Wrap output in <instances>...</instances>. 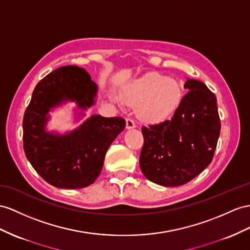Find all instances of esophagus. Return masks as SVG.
Here are the masks:
<instances>
[{"instance_id":"obj_1","label":"esophagus","mask_w":250,"mask_h":250,"mask_svg":"<svg viewBox=\"0 0 250 250\" xmlns=\"http://www.w3.org/2000/svg\"><path fill=\"white\" fill-rule=\"evenodd\" d=\"M125 126L126 129H133V127H135V121H134L132 118H126L125 119Z\"/></svg>"}]
</instances>
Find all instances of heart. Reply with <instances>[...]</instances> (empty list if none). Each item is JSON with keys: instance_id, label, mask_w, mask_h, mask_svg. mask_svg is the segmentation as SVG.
I'll return each mask as SVG.
<instances>
[{"instance_id": "1", "label": "heart", "mask_w": 250, "mask_h": 250, "mask_svg": "<svg viewBox=\"0 0 250 250\" xmlns=\"http://www.w3.org/2000/svg\"><path fill=\"white\" fill-rule=\"evenodd\" d=\"M183 88L176 80L159 73H148L130 82L121 100L135 104V115L146 124H159L173 116L183 100Z\"/></svg>"}]
</instances>
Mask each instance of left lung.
<instances>
[{"instance_id":"1","label":"left lung","mask_w":250,"mask_h":250,"mask_svg":"<svg viewBox=\"0 0 250 250\" xmlns=\"http://www.w3.org/2000/svg\"><path fill=\"white\" fill-rule=\"evenodd\" d=\"M184 87L188 92L170 120L142 127L140 169L149 181L166 187L187 184L206 169L221 132L215 95L194 79Z\"/></svg>"}]
</instances>
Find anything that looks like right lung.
<instances>
[{
  "label": "right lung",
  "mask_w": 250,
  "mask_h": 250,
  "mask_svg": "<svg viewBox=\"0 0 250 250\" xmlns=\"http://www.w3.org/2000/svg\"><path fill=\"white\" fill-rule=\"evenodd\" d=\"M96 93L97 85L85 69L61 66L39 81L24 113L25 155L37 173L57 188L79 189L93 184L100 174L108 146L125 129L123 117L93 115L66 135L44 131L50 108L72 100L85 110L94 104Z\"/></svg>",
  "instance_id": "1"
}]
</instances>
